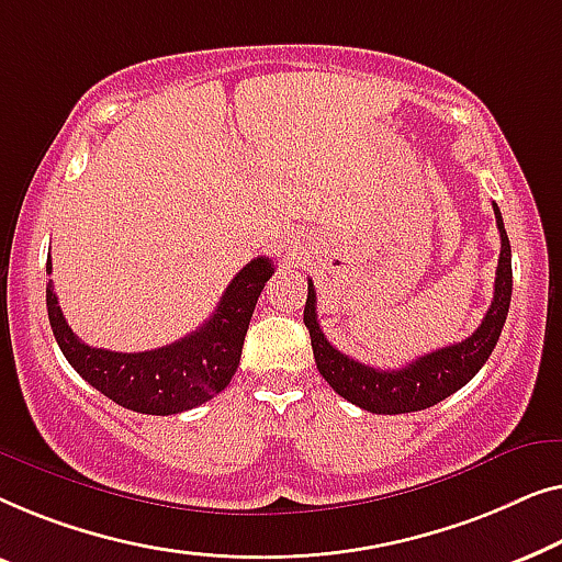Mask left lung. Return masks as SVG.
I'll use <instances>...</instances> for the list:
<instances>
[{"instance_id": "1", "label": "left lung", "mask_w": 562, "mask_h": 562, "mask_svg": "<svg viewBox=\"0 0 562 562\" xmlns=\"http://www.w3.org/2000/svg\"><path fill=\"white\" fill-rule=\"evenodd\" d=\"M494 205L496 228L502 236L499 267H496L494 280V300L481 321V326L461 344L446 346V349L430 351L425 357L409 361L402 369H374L367 367L357 359H349L323 336L318 313H315V288L313 280H307V300L303 321L311 334L313 357L318 363L323 379L367 413L376 415H402L417 413V409L438 405L440 400L469 384L479 369L484 367L486 359L492 357L496 341H499L504 321L509 313L512 300V247L507 228H504L499 205Z\"/></svg>"}]
</instances>
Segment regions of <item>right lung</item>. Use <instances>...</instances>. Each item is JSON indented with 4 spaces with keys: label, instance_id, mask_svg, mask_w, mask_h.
I'll use <instances>...</instances> for the list:
<instances>
[{
    "label": "right lung",
    "instance_id": "obj_1",
    "mask_svg": "<svg viewBox=\"0 0 562 562\" xmlns=\"http://www.w3.org/2000/svg\"><path fill=\"white\" fill-rule=\"evenodd\" d=\"M50 270L47 262L45 272ZM272 272L270 257L251 259L228 282L216 311L199 330L155 351L120 353L83 344L63 318L53 282L45 288L47 318L63 357L93 390L134 413L178 415L209 402L232 382L257 297Z\"/></svg>",
    "mask_w": 562,
    "mask_h": 562
}]
</instances>
